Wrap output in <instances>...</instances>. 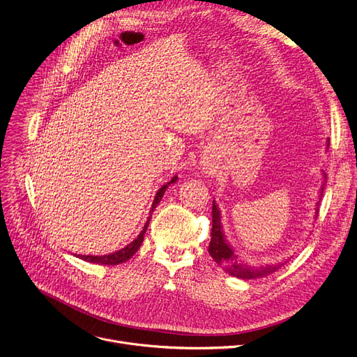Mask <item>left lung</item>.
<instances>
[{"label":"left lung","mask_w":357,"mask_h":357,"mask_svg":"<svg viewBox=\"0 0 357 357\" xmlns=\"http://www.w3.org/2000/svg\"><path fill=\"white\" fill-rule=\"evenodd\" d=\"M326 178V177H325ZM325 184L321 187V195L324 194ZM316 214L319 210V203H316ZM318 217V215H316ZM208 252L211 258L229 275L236 276L240 280H257L278 271L285 262H280L275 265H262V266H251L245 264L232 248L227 244L224 238V231L221 225V213L215 202H213V228H211V241L208 247Z\"/></svg>","instance_id":"8db88e82"}]
</instances>
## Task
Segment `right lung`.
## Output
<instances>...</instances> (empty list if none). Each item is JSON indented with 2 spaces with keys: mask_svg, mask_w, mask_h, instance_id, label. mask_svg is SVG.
I'll return each mask as SVG.
<instances>
[{
  "mask_svg": "<svg viewBox=\"0 0 357 357\" xmlns=\"http://www.w3.org/2000/svg\"><path fill=\"white\" fill-rule=\"evenodd\" d=\"M176 181H177V176H174L169 183H166L165 185H162L160 188H158V191H157L155 195H154V200H153L151 210H150V215H149V218H147V221H146V224H144L142 232L136 236V238H135L130 244H128L125 248L119 250V251H116V252H112V254H109V255H100V257H99V255H77V258H81V259H84V261H86V262L99 264V265H119V264H122V262H126L129 258H132V257L136 254V251L140 248L142 243H143L144 234H146V231H147V227H149V222H150V218H151V213L154 211V208L157 207V204L160 203V200L163 199V194L166 192L167 187H169L170 184L176 183Z\"/></svg>",
  "mask_w": 357,
  "mask_h": 357,
  "instance_id": "right-lung-1",
  "label": "right lung"
}]
</instances>
